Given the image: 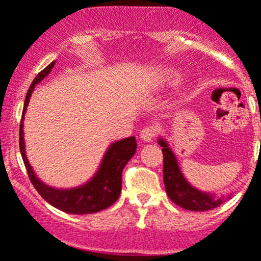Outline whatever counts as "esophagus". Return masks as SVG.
<instances>
[{
	"label": "esophagus",
	"instance_id": "obj_1",
	"mask_svg": "<svg viewBox=\"0 0 261 261\" xmlns=\"http://www.w3.org/2000/svg\"><path fill=\"white\" fill-rule=\"evenodd\" d=\"M156 134H157V129L154 127H144L143 129L141 130L139 137H141V139H143L144 142H151L152 139L156 137Z\"/></svg>",
	"mask_w": 261,
	"mask_h": 261
}]
</instances>
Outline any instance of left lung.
<instances>
[{
    "mask_svg": "<svg viewBox=\"0 0 261 261\" xmlns=\"http://www.w3.org/2000/svg\"><path fill=\"white\" fill-rule=\"evenodd\" d=\"M159 144L164 153V182L170 199L184 210L193 212H204L218 207L224 198H216L211 193L200 192L187 181L182 175L174 152L165 139L159 138ZM229 198V197H228Z\"/></svg>",
    "mask_w": 261,
    "mask_h": 261,
    "instance_id": "1",
    "label": "left lung"
}]
</instances>
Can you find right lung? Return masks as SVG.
<instances>
[{
    "label": "right lung",
    "mask_w": 261,
    "mask_h": 261,
    "mask_svg": "<svg viewBox=\"0 0 261 261\" xmlns=\"http://www.w3.org/2000/svg\"><path fill=\"white\" fill-rule=\"evenodd\" d=\"M54 64L56 62H51L42 72H39L28 90L24 109H22L21 123H20V152H21L30 181L34 185L37 192L42 195L43 199H45L49 204L58 208L59 211L72 213V215H89V213L100 212V211L114 204L119 198L120 190H122V172L128 161L136 153V138L128 137V138L110 144L108 151L105 152V156L96 174L91 177V180H89L86 184L81 185V187L72 188V189H57V188H51L40 181L39 177L35 175L33 167L30 166L27 154H25L22 120H24V114L27 112V107L35 89V85L39 84L51 71Z\"/></svg>",
    "instance_id": "1"
}]
</instances>
